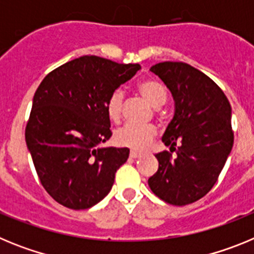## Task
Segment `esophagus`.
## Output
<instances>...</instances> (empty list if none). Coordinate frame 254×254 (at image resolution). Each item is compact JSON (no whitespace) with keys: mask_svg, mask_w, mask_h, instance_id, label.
Returning <instances> with one entry per match:
<instances>
[{"mask_svg":"<svg viewBox=\"0 0 254 254\" xmlns=\"http://www.w3.org/2000/svg\"><path fill=\"white\" fill-rule=\"evenodd\" d=\"M129 156H131L132 159L140 158V156H141V152H137V151H134V150H132V151L129 152Z\"/></svg>","mask_w":254,"mask_h":254,"instance_id":"34e87169","label":"esophagus"}]
</instances>
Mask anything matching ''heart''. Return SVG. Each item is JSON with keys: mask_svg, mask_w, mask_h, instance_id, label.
<instances>
[{"mask_svg": "<svg viewBox=\"0 0 254 254\" xmlns=\"http://www.w3.org/2000/svg\"><path fill=\"white\" fill-rule=\"evenodd\" d=\"M138 90L141 95L146 99V102L154 108H159L167 100L165 89L158 81L147 78L138 84ZM123 99L125 93L121 89H117L109 96L107 103L108 116L112 121H120L122 116ZM156 136V128L152 125H125L123 127L117 129L116 141L118 145L125 147H129L133 150H143L149 146L151 141Z\"/></svg>", "mask_w": 254, "mask_h": 254, "instance_id": "b5f03b06", "label": "heart"}]
</instances>
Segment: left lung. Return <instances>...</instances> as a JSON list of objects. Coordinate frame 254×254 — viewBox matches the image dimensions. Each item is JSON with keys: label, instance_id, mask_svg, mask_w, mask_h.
<instances>
[{"label": "left lung", "instance_id": "8db88e82", "mask_svg": "<svg viewBox=\"0 0 254 254\" xmlns=\"http://www.w3.org/2000/svg\"><path fill=\"white\" fill-rule=\"evenodd\" d=\"M174 99V116L163 142L176 152L156 154L159 169L149 187L159 198L185 206L214 187L234 142L232 107L208 76L183 62H161L150 68Z\"/></svg>", "mask_w": 254, "mask_h": 254}]
</instances>
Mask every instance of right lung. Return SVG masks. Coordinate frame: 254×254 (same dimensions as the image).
<instances>
[{
    "label": "right lung",
    "mask_w": 254,
    "mask_h": 254,
    "mask_svg": "<svg viewBox=\"0 0 254 254\" xmlns=\"http://www.w3.org/2000/svg\"><path fill=\"white\" fill-rule=\"evenodd\" d=\"M138 69L137 64L82 56L40 82L25 140L40 183L61 205L84 210L111 192L129 150L99 146L112 136L107 103Z\"/></svg>",
    "instance_id": "1"
}]
</instances>
